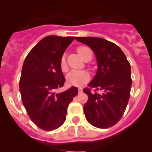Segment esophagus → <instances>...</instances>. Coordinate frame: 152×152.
<instances>
[{"mask_svg":"<svg viewBox=\"0 0 152 152\" xmlns=\"http://www.w3.org/2000/svg\"><path fill=\"white\" fill-rule=\"evenodd\" d=\"M83 92V89L81 88H78V94H81Z\"/></svg>","mask_w":152,"mask_h":152,"instance_id":"obj_1","label":"esophagus"}]
</instances>
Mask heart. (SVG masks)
Listing matches in <instances>:
<instances>
[{"label": "heart", "instance_id": "obj_1", "mask_svg": "<svg viewBox=\"0 0 152 152\" xmlns=\"http://www.w3.org/2000/svg\"><path fill=\"white\" fill-rule=\"evenodd\" d=\"M77 52L80 55V57L83 59H85L88 56L92 57V52L91 49L87 46H80L77 49ZM60 66L62 71L65 72L68 69L67 67L66 61H65V57L62 56L60 61ZM90 80V75L85 71L82 70H73L72 72L67 75L66 80L67 83L70 85L76 86V87H81Z\"/></svg>", "mask_w": 152, "mask_h": 152}]
</instances>
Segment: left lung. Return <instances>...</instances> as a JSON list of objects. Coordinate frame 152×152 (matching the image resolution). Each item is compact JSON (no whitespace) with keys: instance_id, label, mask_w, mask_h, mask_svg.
Here are the masks:
<instances>
[{"instance_id":"8db88e82","label":"left lung","mask_w":152,"mask_h":152,"mask_svg":"<svg viewBox=\"0 0 152 152\" xmlns=\"http://www.w3.org/2000/svg\"><path fill=\"white\" fill-rule=\"evenodd\" d=\"M94 52L97 71L89 86L102 91L101 94L84 92L88 96L84 112L88 123L100 129L110 128L119 121L130 96L131 67L121 49L116 44L97 37H75Z\"/></svg>"}]
</instances>
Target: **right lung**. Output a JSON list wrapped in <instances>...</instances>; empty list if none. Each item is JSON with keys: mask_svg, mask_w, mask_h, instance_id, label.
<instances>
[{"mask_svg": "<svg viewBox=\"0 0 152 152\" xmlns=\"http://www.w3.org/2000/svg\"><path fill=\"white\" fill-rule=\"evenodd\" d=\"M74 39L46 36L29 52L23 65L20 80L22 102L31 120L45 131L56 129L64 123L68 105L77 94L76 87L56 92L65 81L61 58Z\"/></svg>", "mask_w": 152, "mask_h": 152, "instance_id": "1", "label": "right lung"}]
</instances>
